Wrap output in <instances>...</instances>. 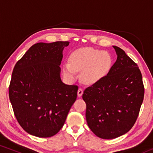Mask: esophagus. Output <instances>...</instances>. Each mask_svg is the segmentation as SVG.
<instances>
[{
  "instance_id": "esophagus-1",
  "label": "esophagus",
  "mask_w": 153,
  "mask_h": 153,
  "mask_svg": "<svg viewBox=\"0 0 153 153\" xmlns=\"http://www.w3.org/2000/svg\"><path fill=\"white\" fill-rule=\"evenodd\" d=\"M82 93H83V91H82V88H78V97H80V96H82Z\"/></svg>"
}]
</instances>
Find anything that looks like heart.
<instances>
[{"label":"heart","instance_id":"1","mask_svg":"<svg viewBox=\"0 0 153 153\" xmlns=\"http://www.w3.org/2000/svg\"><path fill=\"white\" fill-rule=\"evenodd\" d=\"M69 62L63 68V73L68 80H76L77 71H82V81L88 85H94L109 73L113 65V57L107 51L81 47L71 52Z\"/></svg>","mask_w":153,"mask_h":153}]
</instances>
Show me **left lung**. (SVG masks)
<instances>
[{
    "label": "left lung",
    "mask_w": 153,
    "mask_h": 153,
    "mask_svg": "<svg viewBox=\"0 0 153 153\" xmlns=\"http://www.w3.org/2000/svg\"><path fill=\"white\" fill-rule=\"evenodd\" d=\"M113 47L117 59L109 73L82 94L88 125L96 136L106 140L122 136L131 129L145 91L137 65L122 49Z\"/></svg>",
    "instance_id": "8db88e82"
}]
</instances>
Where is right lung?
<instances>
[{
  "label": "right lung",
  "instance_id": "right-lung-1",
  "mask_svg": "<svg viewBox=\"0 0 153 153\" xmlns=\"http://www.w3.org/2000/svg\"><path fill=\"white\" fill-rule=\"evenodd\" d=\"M69 42L32 45L16 62L9 86L16 118L28 134L50 137L64 125L78 86L65 84L60 65Z\"/></svg>",
  "mask_w": 153,
  "mask_h": 153
}]
</instances>
